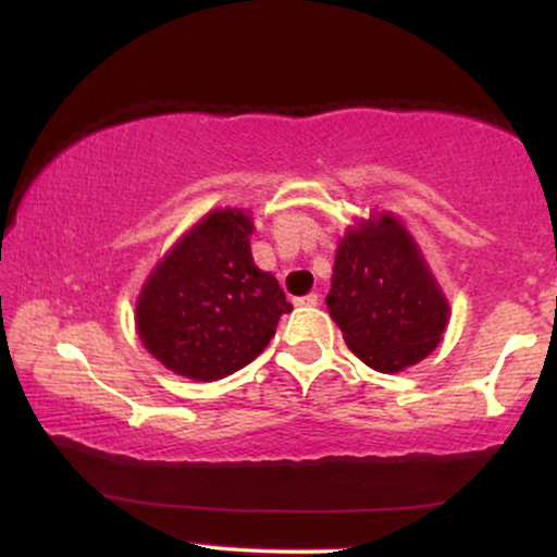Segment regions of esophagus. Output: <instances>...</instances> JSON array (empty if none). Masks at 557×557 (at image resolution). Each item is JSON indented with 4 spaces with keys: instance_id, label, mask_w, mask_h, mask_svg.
<instances>
[{
    "instance_id": "1",
    "label": "esophagus",
    "mask_w": 557,
    "mask_h": 557,
    "mask_svg": "<svg viewBox=\"0 0 557 557\" xmlns=\"http://www.w3.org/2000/svg\"><path fill=\"white\" fill-rule=\"evenodd\" d=\"M296 304H299V307H317L319 296L317 294H307V296H301V299H296Z\"/></svg>"
}]
</instances>
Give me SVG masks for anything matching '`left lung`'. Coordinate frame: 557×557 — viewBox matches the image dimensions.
<instances>
[{"label": "left lung", "instance_id": "left-lung-1", "mask_svg": "<svg viewBox=\"0 0 557 557\" xmlns=\"http://www.w3.org/2000/svg\"><path fill=\"white\" fill-rule=\"evenodd\" d=\"M326 309L347 347L377 372L429 357L448 322V301L425 258L391 212L349 227L337 246Z\"/></svg>", "mask_w": 557, "mask_h": 557}]
</instances>
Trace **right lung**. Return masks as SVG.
<instances>
[{
    "instance_id": "1",
    "label": "right lung",
    "mask_w": 557,
    "mask_h": 557,
    "mask_svg": "<svg viewBox=\"0 0 557 557\" xmlns=\"http://www.w3.org/2000/svg\"><path fill=\"white\" fill-rule=\"evenodd\" d=\"M246 210H212L174 243L136 299V330L149 355L182 377L220 380L253 362L281 314L278 281L250 256Z\"/></svg>"
}]
</instances>
